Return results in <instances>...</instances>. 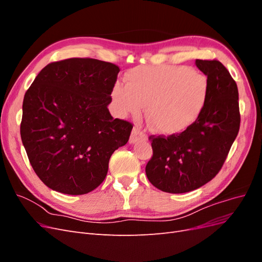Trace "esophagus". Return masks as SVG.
Listing matches in <instances>:
<instances>
[{"label":"esophagus","instance_id":"1","mask_svg":"<svg viewBox=\"0 0 262 262\" xmlns=\"http://www.w3.org/2000/svg\"><path fill=\"white\" fill-rule=\"evenodd\" d=\"M140 140H147V137L140 130V128L136 126V128H133V130H132L131 137H130V143H136V142H138Z\"/></svg>","mask_w":262,"mask_h":262}]
</instances>
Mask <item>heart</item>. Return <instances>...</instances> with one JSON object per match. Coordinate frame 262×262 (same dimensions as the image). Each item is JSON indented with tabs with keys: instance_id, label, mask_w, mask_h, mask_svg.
Returning a JSON list of instances; mask_svg holds the SVG:
<instances>
[{
	"instance_id": "b5f03b06",
	"label": "heart",
	"mask_w": 262,
	"mask_h": 262,
	"mask_svg": "<svg viewBox=\"0 0 262 262\" xmlns=\"http://www.w3.org/2000/svg\"><path fill=\"white\" fill-rule=\"evenodd\" d=\"M209 92L208 78L200 71L184 66H144L129 70L124 85H115L113 100L120 116H138L146 107L150 128L171 136L199 119Z\"/></svg>"
}]
</instances>
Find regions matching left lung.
Returning a JSON list of instances; mask_svg holds the SVG:
<instances>
[{
  "label": "left lung",
  "instance_id": "left-lung-1",
  "mask_svg": "<svg viewBox=\"0 0 262 262\" xmlns=\"http://www.w3.org/2000/svg\"><path fill=\"white\" fill-rule=\"evenodd\" d=\"M208 77L209 98L199 119L171 136H150L153 156L145 172L164 192L185 193L215 177L238 134V90L227 69L217 60H195Z\"/></svg>",
  "mask_w": 262,
  "mask_h": 262
}]
</instances>
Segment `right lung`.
Segmentation results:
<instances>
[{
	"instance_id": "obj_1",
	"label": "right lung",
	"mask_w": 262,
	"mask_h": 262,
	"mask_svg": "<svg viewBox=\"0 0 262 262\" xmlns=\"http://www.w3.org/2000/svg\"><path fill=\"white\" fill-rule=\"evenodd\" d=\"M119 72L114 63L71 58L49 63L27 90L20 137L47 187L85 194L106 178L110 156L126 144L133 128L107 108Z\"/></svg>"
}]
</instances>
